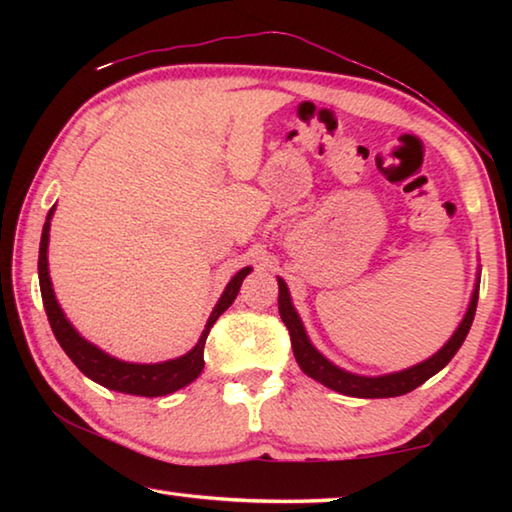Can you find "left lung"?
Wrapping results in <instances>:
<instances>
[{
	"label": "left lung",
	"mask_w": 512,
	"mask_h": 512,
	"mask_svg": "<svg viewBox=\"0 0 512 512\" xmlns=\"http://www.w3.org/2000/svg\"><path fill=\"white\" fill-rule=\"evenodd\" d=\"M479 284H481V273H476L470 305H467L463 320L458 323L454 334L449 336V341L443 345V348H440L436 354H431L429 359L415 363V366H411V368L388 372V375H377V377L357 375V372L343 370L336 366V363L329 361L323 352L316 350V345L309 341L307 329H305V325H302L300 314L296 311V307H293L289 287L282 277H277V287H280L277 307H280L282 323L287 325L289 334H291L293 357H296L300 370L305 372L307 377L316 379L318 384L332 388V391L341 393V395L375 400V397H397V395L411 393L413 388L424 384V381L436 375V372L443 370L447 363L452 361V357L458 352V348H461L467 332H470V327H472L476 302H479Z\"/></svg>",
	"instance_id": "left-lung-1"
}]
</instances>
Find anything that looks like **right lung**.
Wrapping results in <instances>:
<instances>
[{
	"instance_id": "add662e5",
	"label": "right lung",
	"mask_w": 512,
	"mask_h": 512,
	"mask_svg": "<svg viewBox=\"0 0 512 512\" xmlns=\"http://www.w3.org/2000/svg\"><path fill=\"white\" fill-rule=\"evenodd\" d=\"M54 212H56V205L49 210L45 228H42V237H40V255H38L40 293H42V302H45V311H47L49 325L54 329L56 341L60 343V348L65 350L67 357L74 361V366L79 368L85 377H90L92 381H97V384L106 386L108 391H117L126 395L162 397V395L176 393L178 388H185L187 384H192V381L201 375L205 366L203 350H205L207 334H210L216 318H219L223 311L235 302L241 282H244V277L253 271V266L241 268V271L228 282V287L223 289L210 318H207L201 339H198L194 348L187 354H183V357L160 361V363L121 361L76 332V327L69 323L65 311L58 305L54 287H51L49 259H47L49 228H51V219H54Z\"/></svg>"
}]
</instances>
